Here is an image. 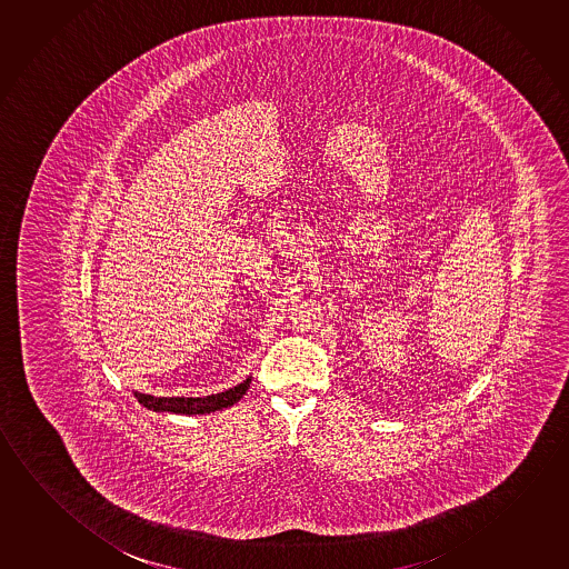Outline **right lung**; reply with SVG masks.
Returning <instances> with one entry per match:
<instances>
[{"label":"right lung","mask_w":569,"mask_h":569,"mask_svg":"<svg viewBox=\"0 0 569 569\" xmlns=\"http://www.w3.org/2000/svg\"><path fill=\"white\" fill-rule=\"evenodd\" d=\"M252 377L246 378L244 382L228 388L224 392L210 393L204 398H156L151 393L133 392L138 402L153 411H169V413H183V416H197V413H210V411L224 410L232 403H237L246 390L250 388Z\"/></svg>","instance_id":"right-lung-1"}]
</instances>
